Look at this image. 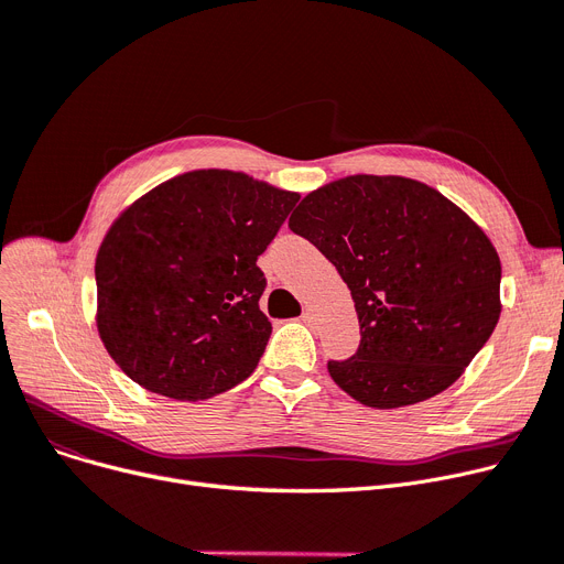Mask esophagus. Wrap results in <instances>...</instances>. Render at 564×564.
Wrapping results in <instances>:
<instances>
[{
	"mask_svg": "<svg viewBox=\"0 0 564 564\" xmlns=\"http://www.w3.org/2000/svg\"><path fill=\"white\" fill-rule=\"evenodd\" d=\"M301 321H303L305 325H310V327H312V325H314V321H316V318H314V312H312V310H305V312H303V316H301Z\"/></svg>",
	"mask_w": 564,
	"mask_h": 564,
	"instance_id": "esophagus-1",
	"label": "esophagus"
}]
</instances>
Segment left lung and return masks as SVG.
I'll list each match as a JSON object with an SVG mask.
<instances>
[{
	"label": "left lung",
	"instance_id": "8db88e82",
	"mask_svg": "<svg viewBox=\"0 0 564 564\" xmlns=\"http://www.w3.org/2000/svg\"><path fill=\"white\" fill-rule=\"evenodd\" d=\"M348 284L359 348L327 361L333 380L376 410L448 389L501 316V259L448 197L399 175H350L303 197L289 218Z\"/></svg>",
	"mask_w": 564,
	"mask_h": 564
}]
</instances>
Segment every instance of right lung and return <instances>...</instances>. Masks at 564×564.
Masks as SVG:
<instances>
[{
	"mask_svg": "<svg viewBox=\"0 0 564 564\" xmlns=\"http://www.w3.org/2000/svg\"><path fill=\"white\" fill-rule=\"evenodd\" d=\"M301 195L235 171H191L131 203L95 257L97 333L137 384L205 401L243 382L271 337L257 257Z\"/></svg>",
	"mask_w": 564,
	"mask_h": 564,
	"instance_id": "right-lung-1",
	"label": "right lung"
}]
</instances>
